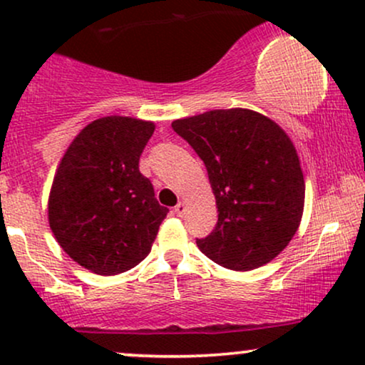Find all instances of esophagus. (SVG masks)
I'll return each mask as SVG.
<instances>
[{
  "instance_id": "esophagus-1",
  "label": "esophagus",
  "mask_w": 365,
  "mask_h": 365,
  "mask_svg": "<svg viewBox=\"0 0 365 365\" xmlns=\"http://www.w3.org/2000/svg\"><path fill=\"white\" fill-rule=\"evenodd\" d=\"M185 204H183V202H178L177 204V206H175V215H177V216H183V215H185Z\"/></svg>"
}]
</instances>
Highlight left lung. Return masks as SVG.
Wrapping results in <instances>:
<instances>
[{
  "label": "left lung",
  "instance_id": "8db88e82",
  "mask_svg": "<svg viewBox=\"0 0 365 365\" xmlns=\"http://www.w3.org/2000/svg\"><path fill=\"white\" fill-rule=\"evenodd\" d=\"M171 127L204 161L216 199V228L197 240L200 252L233 271L273 261L304 212V173L290 137L244 108L206 111Z\"/></svg>",
  "mask_w": 365,
  "mask_h": 365
}]
</instances>
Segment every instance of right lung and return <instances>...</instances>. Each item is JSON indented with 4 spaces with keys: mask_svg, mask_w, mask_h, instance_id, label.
<instances>
[{
    "mask_svg": "<svg viewBox=\"0 0 365 365\" xmlns=\"http://www.w3.org/2000/svg\"><path fill=\"white\" fill-rule=\"evenodd\" d=\"M154 128L153 121L130 116L94 120L58 165L49 228L61 249L92 273L120 274L144 261L168 215L139 171Z\"/></svg>",
    "mask_w": 365,
    "mask_h": 365,
    "instance_id": "1",
    "label": "right lung"
}]
</instances>
